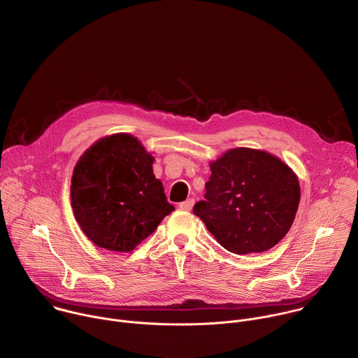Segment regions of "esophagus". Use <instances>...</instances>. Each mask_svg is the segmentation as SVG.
<instances>
[{
    "label": "esophagus",
    "mask_w": 358,
    "mask_h": 358,
    "mask_svg": "<svg viewBox=\"0 0 358 358\" xmlns=\"http://www.w3.org/2000/svg\"><path fill=\"white\" fill-rule=\"evenodd\" d=\"M194 202H195L194 198H188L187 201H184V202L180 203V208L184 210V211H191L192 207H194Z\"/></svg>",
    "instance_id": "obj_1"
}]
</instances>
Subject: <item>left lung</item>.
<instances>
[{
	"label": "left lung",
	"mask_w": 358,
	"mask_h": 358,
	"mask_svg": "<svg viewBox=\"0 0 358 358\" xmlns=\"http://www.w3.org/2000/svg\"><path fill=\"white\" fill-rule=\"evenodd\" d=\"M206 199L192 213L227 250L261 253L290 229L300 201L297 176L271 152L238 147L213 162Z\"/></svg>",
	"instance_id": "obj_1"
}]
</instances>
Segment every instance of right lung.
Returning a JSON list of instances; mask_svg holds the SVG:
<instances>
[{
    "label": "right lung",
    "mask_w": 358,
    "mask_h": 358,
    "mask_svg": "<svg viewBox=\"0 0 358 358\" xmlns=\"http://www.w3.org/2000/svg\"><path fill=\"white\" fill-rule=\"evenodd\" d=\"M155 157L127 133L97 140L73 169L71 199L78 224L99 248L130 252L174 211Z\"/></svg>",
    "instance_id": "1"
}]
</instances>
